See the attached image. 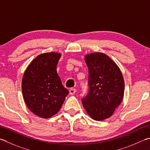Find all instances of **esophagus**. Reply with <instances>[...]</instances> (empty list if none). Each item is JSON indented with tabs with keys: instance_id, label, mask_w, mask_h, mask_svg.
Here are the masks:
<instances>
[{
	"instance_id": "34e87169",
	"label": "esophagus",
	"mask_w": 150,
	"mask_h": 150,
	"mask_svg": "<svg viewBox=\"0 0 150 150\" xmlns=\"http://www.w3.org/2000/svg\"><path fill=\"white\" fill-rule=\"evenodd\" d=\"M76 92V90L75 88H71L69 90V93L71 95H74Z\"/></svg>"
}]
</instances>
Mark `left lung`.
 <instances>
[{"label":"left lung","instance_id":"obj_1","mask_svg":"<svg viewBox=\"0 0 150 150\" xmlns=\"http://www.w3.org/2000/svg\"><path fill=\"white\" fill-rule=\"evenodd\" d=\"M89 92L82 99L87 114L102 121L112 115L124 98L125 83L121 70L111 58L102 52L87 54Z\"/></svg>","mask_w":150,"mask_h":150}]
</instances>
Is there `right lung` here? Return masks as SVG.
Wrapping results in <instances>:
<instances>
[{"instance_id": "add662e5", "label": "right lung", "mask_w": 150, "mask_h": 150, "mask_svg": "<svg viewBox=\"0 0 150 150\" xmlns=\"http://www.w3.org/2000/svg\"><path fill=\"white\" fill-rule=\"evenodd\" d=\"M60 57V53L54 52L38 55L29 64L22 79V93L26 106L42 118L57 114L69 93L57 71Z\"/></svg>"}]
</instances>
